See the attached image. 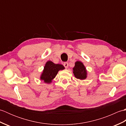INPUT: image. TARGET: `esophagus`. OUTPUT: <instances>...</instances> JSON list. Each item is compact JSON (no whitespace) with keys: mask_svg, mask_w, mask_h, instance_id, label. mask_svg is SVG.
<instances>
[{"mask_svg":"<svg viewBox=\"0 0 126 126\" xmlns=\"http://www.w3.org/2000/svg\"><path fill=\"white\" fill-rule=\"evenodd\" d=\"M68 62H64V64H63V65H64V67L66 69V68H68Z\"/></svg>","mask_w":126,"mask_h":126,"instance_id":"obj_1","label":"esophagus"}]
</instances>
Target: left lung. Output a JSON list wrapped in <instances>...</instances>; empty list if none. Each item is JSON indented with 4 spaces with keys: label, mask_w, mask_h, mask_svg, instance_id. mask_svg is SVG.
I'll use <instances>...</instances> for the list:
<instances>
[{
    "label": "left lung",
    "mask_w": 126,
    "mask_h": 126,
    "mask_svg": "<svg viewBox=\"0 0 126 126\" xmlns=\"http://www.w3.org/2000/svg\"><path fill=\"white\" fill-rule=\"evenodd\" d=\"M73 73L76 78L79 79H84L87 78V70L81 62L77 61L73 68Z\"/></svg>",
    "instance_id": "1"
}]
</instances>
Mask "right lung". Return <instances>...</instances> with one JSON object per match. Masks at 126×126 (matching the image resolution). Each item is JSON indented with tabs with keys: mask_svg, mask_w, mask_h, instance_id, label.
I'll use <instances>...</instances> for the list:
<instances>
[{
	"mask_svg": "<svg viewBox=\"0 0 126 126\" xmlns=\"http://www.w3.org/2000/svg\"><path fill=\"white\" fill-rule=\"evenodd\" d=\"M63 69H64V67L63 65L55 64L50 61H48L45 64L44 70L41 75V79L43 80L45 83H50L57 75L58 71Z\"/></svg>",
	"mask_w": 126,
	"mask_h": 126,
	"instance_id": "1",
	"label": "right lung"
}]
</instances>
